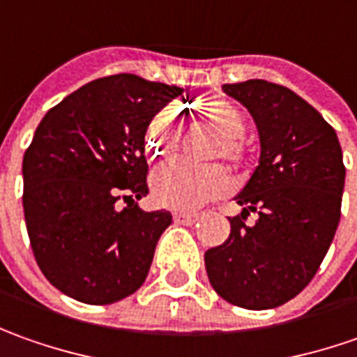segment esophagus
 Wrapping results in <instances>:
<instances>
[{"label":"esophagus","instance_id":"34e87169","mask_svg":"<svg viewBox=\"0 0 357 357\" xmlns=\"http://www.w3.org/2000/svg\"><path fill=\"white\" fill-rule=\"evenodd\" d=\"M199 219V215L197 213H174V221L176 223H181V225H193L195 221Z\"/></svg>","mask_w":357,"mask_h":357}]
</instances>
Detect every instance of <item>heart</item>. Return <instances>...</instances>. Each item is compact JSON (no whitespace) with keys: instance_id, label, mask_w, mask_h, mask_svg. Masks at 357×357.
Wrapping results in <instances>:
<instances>
[{"instance_id":"b5f03b06","label":"heart","mask_w":357,"mask_h":357,"mask_svg":"<svg viewBox=\"0 0 357 357\" xmlns=\"http://www.w3.org/2000/svg\"><path fill=\"white\" fill-rule=\"evenodd\" d=\"M203 120L223 138L217 154L233 164L245 160V146L241 136L245 134V118L233 102L213 98L199 106ZM181 120L176 108H164L154 116L148 126V150L152 158L166 155L178 142ZM231 188L229 176L219 166L193 167L174 160L154 169L150 178L152 197L158 205L191 211L223 195Z\"/></svg>"}]
</instances>
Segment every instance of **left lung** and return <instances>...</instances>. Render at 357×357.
<instances>
[{
  "label": "left lung",
  "instance_id": "8db88e82",
  "mask_svg": "<svg viewBox=\"0 0 357 357\" xmlns=\"http://www.w3.org/2000/svg\"><path fill=\"white\" fill-rule=\"evenodd\" d=\"M221 89L249 110L261 155L235 197L243 211L229 219L227 241L205 252V268L223 301L268 310L294 298L324 261L346 167L334 128L290 89L261 79ZM249 213L259 215L252 226Z\"/></svg>",
  "mask_w": 357,
  "mask_h": 357
}]
</instances>
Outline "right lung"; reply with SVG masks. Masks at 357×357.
<instances>
[{
  "mask_svg": "<svg viewBox=\"0 0 357 357\" xmlns=\"http://www.w3.org/2000/svg\"><path fill=\"white\" fill-rule=\"evenodd\" d=\"M179 86L138 75L93 80L51 108L23 155V211L45 278L75 301L112 304L144 284L169 211H144L146 132ZM130 202L120 210L117 199Z\"/></svg>",
  "mask_w": 357,
  "mask_h": 357,
  "instance_id": "1",
  "label": "right lung"
}]
</instances>
